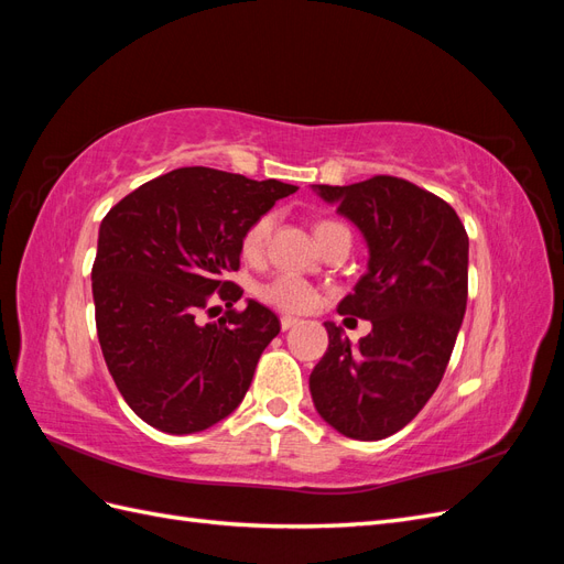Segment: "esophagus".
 <instances>
[{
    "instance_id": "esophagus-1",
    "label": "esophagus",
    "mask_w": 564,
    "mask_h": 564,
    "mask_svg": "<svg viewBox=\"0 0 564 564\" xmlns=\"http://www.w3.org/2000/svg\"><path fill=\"white\" fill-rule=\"evenodd\" d=\"M282 329L286 332V329H292V327H296V324H299V319L296 317H292V315H282Z\"/></svg>"
}]
</instances>
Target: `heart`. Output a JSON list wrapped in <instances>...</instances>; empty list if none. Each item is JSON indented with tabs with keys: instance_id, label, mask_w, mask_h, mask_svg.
<instances>
[{
	"instance_id": "obj_1",
	"label": "heart",
	"mask_w": 564,
	"mask_h": 564,
	"mask_svg": "<svg viewBox=\"0 0 564 564\" xmlns=\"http://www.w3.org/2000/svg\"><path fill=\"white\" fill-rule=\"evenodd\" d=\"M275 220H278L275 212H265L259 218L251 220L249 228L242 235L245 259H249V261L263 259L272 228H275ZM315 235H317L322 247L334 242V240H340V237H344V240H350L348 228L332 218L317 220ZM256 296L265 301L268 305H272V308L284 311V313H305V311L315 308V305L319 303L317 289L311 282H305L303 278L292 275V272H282V275H275L272 280L259 284V289H256Z\"/></svg>"
}]
</instances>
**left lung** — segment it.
<instances>
[{"instance_id": "8db88e82", "label": "left lung", "mask_w": 564, "mask_h": 564, "mask_svg": "<svg viewBox=\"0 0 564 564\" xmlns=\"http://www.w3.org/2000/svg\"><path fill=\"white\" fill-rule=\"evenodd\" d=\"M362 230L369 270L338 303L371 322L350 346L327 322L329 348L311 373L319 416L352 440H383L433 398L468 301V232L449 204L398 176L317 185Z\"/></svg>"}]
</instances>
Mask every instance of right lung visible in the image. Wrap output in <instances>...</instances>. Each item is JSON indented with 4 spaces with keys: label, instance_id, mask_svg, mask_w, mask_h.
Returning <instances> with one entry per match:
<instances>
[{
    "label": "right lung",
    "instance_id": "right-lung-1",
    "mask_svg": "<svg viewBox=\"0 0 564 564\" xmlns=\"http://www.w3.org/2000/svg\"><path fill=\"white\" fill-rule=\"evenodd\" d=\"M296 185L183 166L135 187L106 214L91 268L96 332L127 404L152 429H209L242 402L280 319L242 286V235ZM212 300L229 311L204 328Z\"/></svg>",
    "mask_w": 564,
    "mask_h": 564
}]
</instances>
